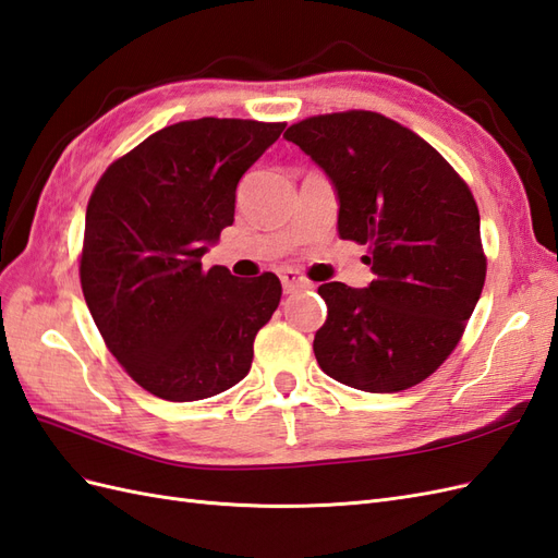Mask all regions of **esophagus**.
<instances>
[{"mask_svg": "<svg viewBox=\"0 0 558 558\" xmlns=\"http://www.w3.org/2000/svg\"><path fill=\"white\" fill-rule=\"evenodd\" d=\"M280 282H282V290L284 292H294V290H302V288H308V280L299 274V270L294 268H284L280 270Z\"/></svg>", "mask_w": 558, "mask_h": 558, "instance_id": "esophagus-1", "label": "esophagus"}]
</instances>
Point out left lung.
<instances>
[{
    "label": "left lung",
    "mask_w": 558,
    "mask_h": 558,
    "mask_svg": "<svg viewBox=\"0 0 558 558\" xmlns=\"http://www.w3.org/2000/svg\"><path fill=\"white\" fill-rule=\"evenodd\" d=\"M339 199L341 240L369 247L367 288L325 282L327 320L313 339L325 375L369 393L405 391L460 341L485 282L476 199L442 155L379 112L292 124Z\"/></svg>",
    "instance_id": "1"
}]
</instances>
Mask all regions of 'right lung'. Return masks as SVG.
Returning a JSON list of instances; mask_svg holds the SVG:
<instances>
[{
  "label": "right lung",
  "mask_w": 558,
  "mask_h": 558,
  "mask_svg": "<svg viewBox=\"0 0 558 558\" xmlns=\"http://www.w3.org/2000/svg\"><path fill=\"white\" fill-rule=\"evenodd\" d=\"M284 122L199 118L165 126L112 162L87 205L82 292L106 347L157 398L203 401L252 367L280 280L203 268L233 223L242 174Z\"/></svg>",
  "instance_id": "1"
}]
</instances>
